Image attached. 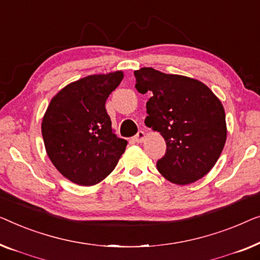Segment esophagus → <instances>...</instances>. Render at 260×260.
Returning <instances> with one entry per match:
<instances>
[{"mask_svg":"<svg viewBox=\"0 0 260 260\" xmlns=\"http://www.w3.org/2000/svg\"><path fill=\"white\" fill-rule=\"evenodd\" d=\"M145 138H146V133L144 131H139L138 133H137V135H135V137L133 138V140L135 141V142H142L145 140Z\"/></svg>","mask_w":260,"mask_h":260,"instance_id":"34e87169","label":"esophagus"}]
</instances>
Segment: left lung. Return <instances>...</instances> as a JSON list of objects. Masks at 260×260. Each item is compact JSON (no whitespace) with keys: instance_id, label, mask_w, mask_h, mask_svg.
Returning a JSON list of instances; mask_svg holds the SVG:
<instances>
[{"instance_id":"obj_1","label":"left lung","mask_w":260,"mask_h":260,"mask_svg":"<svg viewBox=\"0 0 260 260\" xmlns=\"http://www.w3.org/2000/svg\"><path fill=\"white\" fill-rule=\"evenodd\" d=\"M134 76L139 93H152L146 126L166 141V154L156 162L160 174L177 185L199 180L218 161L228 137L220 100L205 83L184 75L144 67Z\"/></svg>"}]
</instances>
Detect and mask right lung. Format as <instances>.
Wrapping results in <instances>:
<instances>
[{
    "instance_id": "obj_1",
    "label": "right lung",
    "mask_w": 260,
    "mask_h": 260,
    "mask_svg": "<svg viewBox=\"0 0 260 260\" xmlns=\"http://www.w3.org/2000/svg\"><path fill=\"white\" fill-rule=\"evenodd\" d=\"M123 72L88 75L69 83L48 105L42 119L46 152L56 170L80 186L104 180L118 165L127 141L114 134L105 104Z\"/></svg>"
}]
</instances>
